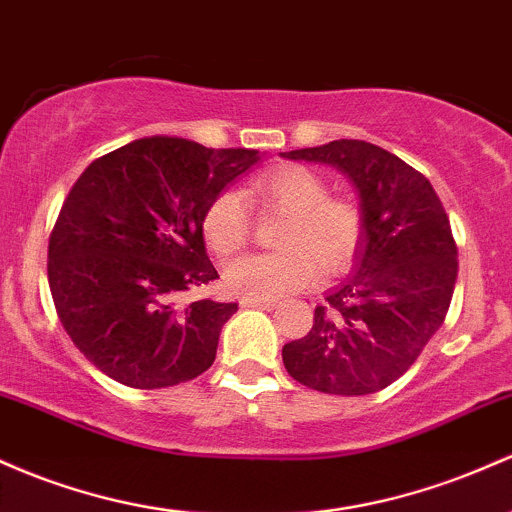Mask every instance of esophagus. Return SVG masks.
I'll list each match as a JSON object with an SVG mask.
<instances>
[{"mask_svg":"<svg viewBox=\"0 0 512 512\" xmlns=\"http://www.w3.org/2000/svg\"><path fill=\"white\" fill-rule=\"evenodd\" d=\"M245 308H262V311H274L277 308V303L274 301H262V299H243L240 301Z\"/></svg>","mask_w":512,"mask_h":512,"instance_id":"obj_1","label":"esophagus"}]
</instances>
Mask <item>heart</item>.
<instances>
[{
    "mask_svg": "<svg viewBox=\"0 0 512 512\" xmlns=\"http://www.w3.org/2000/svg\"><path fill=\"white\" fill-rule=\"evenodd\" d=\"M250 192L265 206L284 211L277 243L284 250L247 255L223 272V284L240 299L277 301L338 274L357 255L364 235L362 209L345 196H330L318 172L303 165H282L257 174ZM206 245L230 257L250 243L252 216L247 201L233 189L216 194L201 218Z\"/></svg>",
    "mask_w": 512,
    "mask_h": 512,
    "instance_id": "1",
    "label": "heart"
}]
</instances>
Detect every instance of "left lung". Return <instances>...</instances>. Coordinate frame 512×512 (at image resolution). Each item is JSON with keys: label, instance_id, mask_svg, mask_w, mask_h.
I'll return each mask as SVG.
<instances>
[{"label": "left lung", "instance_id": "obj_1", "mask_svg": "<svg viewBox=\"0 0 512 512\" xmlns=\"http://www.w3.org/2000/svg\"><path fill=\"white\" fill-rule=\"evenodd\" d=\"M284 157L338 167L357 187L364 216L355 272L316 308L308 335L286 342V372L335 396L386 389L447 318L459 262L445 206L425 174L367 140Z\"/></svg>", "mask_w": 512, "mask_h": 512}]
</instances>
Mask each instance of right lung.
Here are the masks:
<instances>
[{
  "mask_svg": "<svg viewBox=\"0 0 512 512\" xmlns=\"http://www.w3.org/2000/svg\"><path fill=\"white\" fill-rule=\"evenodd\" d=\"M257 160L155 136L97 157L72 184L50 230L48 284L70 340L106 376L165 389L211 367L238 303L179 296L218 277L201 218Z\"/></svg>",
  "mask_w": 512,
  "mask_h": 512,
  "instance_id": "1",
  "label": "right lung"
}]
</instances>
